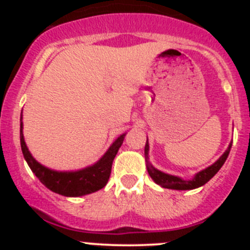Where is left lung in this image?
Wrapping results in <instances>:
<instances>
[{
  "label": "left lung",
  "mask_w": 250,
  "mask_h": 250,
  "mask_svg": "<svg viewBox=\"0 0 250 250\" xmlns=\"http://www.w3.org/2000/svg\"><path fill=\"white\" fill-rule=\"evenodd\" d=\"M231 145L229 146L228 150L224 152V155L216 161L214 165H211L210 167L206 168V169L202 170V172L196 174L195 178L192 180H183V179L178 178V176L174 175H169V174H166L157 170L156 168H153L151 166V163L148 162V143L146 141L145 145V158H146V167H147V172L150 174L151 178L153 179L156 184L161 185L162 188H173V190H192V188H197L200 186L204 185L206 183H208L216 173L219 172L223 165L225 163L226 158H228L229 153H230L231 150Z\"/></svg>",
  "instance_id": "1"
}]
</instances>
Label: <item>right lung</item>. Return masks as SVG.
<instances>
[{"mask_svg": "<svg viewBox=\"0 0 250 250\" xmlns=\"http://www.w3.org/2000/svg\"><path fill=\"white\" fill-rule=\"evenodd\" d=\"M125 137V134H122L120 138H117L106 151V153L103 156L102 160L92 167L84 168L77 172H55L40 165L32 157L24 141L22 122L20 125V145H21L22 155L29 167L46 188L52 190L53 192L67 196V197L88 195V193L100 190L106 185L110 178L113 158L117 155L118 148L122 145Z\"/></svg>", "mask_w": 250, "mask_h": 250, "instance_id": "add662e5", "label": "right lung"}]
</instances>
